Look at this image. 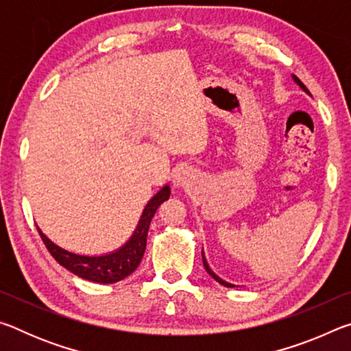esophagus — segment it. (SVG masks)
<instances>
[{"mask_svg":"<svg viewBox=\"0 0 351 351\" xmlns=\"http://www.w3.org/2000/svg\"><path fill=\"white\" fill-rule=\"evenodd\" d=\"M173 180H175L176 186H184V182H186V180H187V171L184 170V169H178L175 171Z\"/></svg>","mask_w":351,"mask_h":351,"instance_id":"esophagus-1","label":"esophagus"}]
</instances>
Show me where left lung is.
<instances>
[{"label":"left lung","mask_w":351,"mask_h":351,"mask_svg":"<svg viewBox=\"0 0 351 351\" xmlns=\"http://www.w3.org/2000/svg\"><path fill=\"white\" fill-rule=\"evenodd\" d=\"M293 80L297 83V85H299L300 86V90H304L306 94H310V91H308L306 90V86L304 85V83H302L299 79H297V77L295 75H293ZM201 254H203V265H204V268H206V271L207 272H209V276H212L213 278H215V280L219 283V285H223V287H226V288H235V285L234 283H229V282H226V280H223V278L221 277H218L217 274H215V272H213L212 269H210V266H209V263H207V260H206V257H204V251L203 252H201Z\"/></svg>","instance_id":"1"}]
</instances>
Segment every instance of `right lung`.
Masks as SVG:
<instances>
[{
	"mask_svg": "<svg viewBox=\"0 0 351 351\" xmlns=\"http://www.w3.org/2000/svg\"><path fill=\"white\" fill-rule=\"evenodd\" d=\"M169 198L170 186L165 184V186L147 203L133 235L130 237L125 245H122L121 247L116 249V251L108 254L82 255L71 252L68 249H63L62 246L56 245L54 241L47 239V237L41 232L38 226L37 229L41 240H43L47 247V251L51 252L52 257H54L63 268H66L68 271H71L75 276H79L80 278H85V280L96 283H116L128 277L139 266L145 252L147 234L148 228H150L152 218L154 213H156L158 207Z\"/></svg>",
	"mask_w": 351,
	"mask_h": 351,
	"instance_id": "add662e5",
	"label": "right lung"
}]
</instances>
